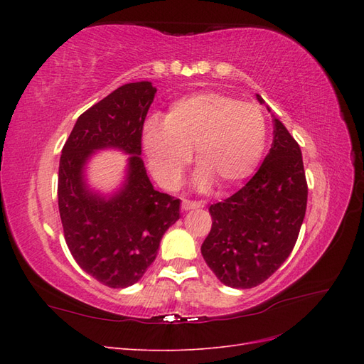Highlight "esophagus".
Segmentation results:
<instances>
[{"instance_id": "obj_1", "label": "esophagus", "mask_w": 364, "mask_h": 364, "mask_svg": "<svg viewBox=\"0 0 364 364\" xmlns=\"http://www.w3.org/2000/svg\"><path fill=\"white\" fill-rule=\"evenodd\" d=\"M203 206L202 202H194V200H182V209L183 211H191V209H196V208H200Z\"/></svg>"}]
</instances>
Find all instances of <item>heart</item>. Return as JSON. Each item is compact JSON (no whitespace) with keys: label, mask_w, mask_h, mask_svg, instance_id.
I'll return each mask as SVG.
<instances>
[{"label":"heart","mask_w":364,"mask_h":364,"mask_svg":"<svg viewBox=\"0 0 364 364\" xmlns=\"http://www.w3.org/2000/svg\"><path fill=\"white\" fill-rule=\"evenodd\" d=\"M267 139V124L257 105L220 92L185 95L173 102L164 121L150 118L142 129V149L153 176L178 186L194 150L197 183L228 190L257 168Z\"/></svg>","instance_id":"1"}]
</instances>
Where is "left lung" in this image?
<instances>
[{
  "mask_svg": "<svg viewBox=\"0 0 364 364\" xmlns=\"http://www.w3.org/2000/svg\"><path fill=\"white\" fill-rule=\"evenodd\" d=\"M257 100L264 105L258 94ZM273 123L272 149L255 176L209 206L213 228L202 255L220 282L232 289H252L270 278L291 253L305 217L301 147L277 117Z\"/></svg>",
  "mask_w": 364,
  "mask_h": 364,
  "instance_id": "obj_1",
  "label": "left lung"
}]
</instances>
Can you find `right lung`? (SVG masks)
Listing matches in <instances>:
<instances>
[{
  "label": "right lung",
  "mask_w": 364,
  "mask_h": 364,
  "mask_svg": "<svg viewBox=\"0 0 364 364\" xmlns=\"http://www.w3.org/2000/svg\"><path fill=\"white\" fill-rule=\"evenodd\" d=\"M156 87L119 86L77 118L62 149L58 199L63 234L80 269L111 289H126L155 261L162 235L179 220L181 200L153 188L141 159L142 126ZM129 154L125 181L112 195L90 188L87 162L95 151Z\"/></svg>",
  "instance_id": "add662e5"
}]
</instances>
